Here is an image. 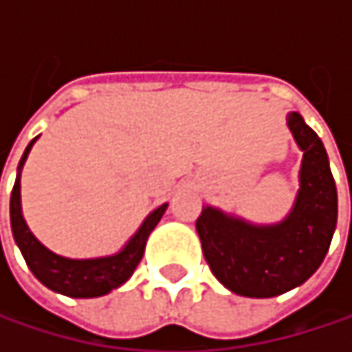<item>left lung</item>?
<instances>
[{"mask_svg":"<svg viewBox=\"0 0 352 352\" xmlns=\"http://www.w3.org/2000/svg\"><path fill=\"white\" fill-rule=\"evenodd\" d=\"M287 126L304 153L289 214L275 224H252L204 206L195 222L212 273L245 298H275L308 281L336 230L338 197L326 148L298 111L287 113Z\"/></svg>","mask_w":352,"mask_h":352,"instance_id":"obj_1","label":"left lung"}]
</instances>
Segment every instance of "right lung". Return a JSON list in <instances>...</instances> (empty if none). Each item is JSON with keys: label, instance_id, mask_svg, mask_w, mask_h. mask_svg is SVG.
Listing matches in <instances>:
<instances>
[{"label": "right lung", "instance_id": "right-lung-1", "mask_svg": "<svg viewBox=\"0 0 352 352\" xmlns=\"http://www.w3.org/2000/svg\"><path fill=\"white\" fill-rule=\"evenodd\" d=\"M36 140H38V136L26 146V151L20 159L16 183H14L12 197H10V222H12L14 241L20 248L22 256L26 258V265L34 273L36 279L42 285H46L48 289L69 296V298L106 296L111 289H118L120 285H124L132 277L134 269L138 267V263L144 254V246H146L151 232L163 218L169 204H163L157 210H153L144 218V222L138 226V230L128 239V243L113 254L96 256V258H69V256L56 254L36 239L22 214L20 179H22L24 163H26Z\"/></svg>", "mask_w": 352, "mask_h": 352}]
</instances>
